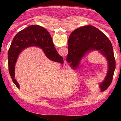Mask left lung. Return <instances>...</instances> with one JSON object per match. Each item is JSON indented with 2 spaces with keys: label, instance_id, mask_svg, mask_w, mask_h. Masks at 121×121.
I'll return each mask as SVG.
<instances>
[{
  "label": "left lung",
  "instance_id": "left-lung-1",
  "mask_svg": "<svg viewBox=\"0 0 121 121\" xmlns=\"http://www.w3.org/2000/svg\"><path fill=\"white\" fill-rule=\"evenodd\" d=\"M68 53L66 60L77 67L86 53L97 50L106 57L109 69L107 76L99 86L101 91L106 90L112 83L115 69L113 50L108 38L98 29L92 25L78 28L70 34L68 41Z\"/></svg>",
  "mask_w": 121,
  "mask_h": 121
}]
</instances>
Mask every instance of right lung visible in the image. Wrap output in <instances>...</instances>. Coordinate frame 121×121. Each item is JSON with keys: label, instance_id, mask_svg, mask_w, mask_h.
<instances>
[{"label": "right lung", "instance_id": "right-lung-1", "mask_svg": "<svg viewBox=\"0 0 121 121\" xmlns=\"http://www.w3.org/2000/svg\"><path fill=\"white\" fill-rule=\"evenodd\" d=\"M31 46L41 47L50 60L64 62L62 56L58 54L54 46L51 35L45 29L37 25H30L24 29L13 38L8 55L9 73L13 83L18 89H20L19 85L14 78L15 63L21 52Z\"/></svg>", "mask_w": 121, "mask_h": 121}]
</instances>
